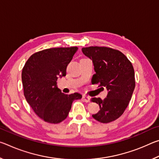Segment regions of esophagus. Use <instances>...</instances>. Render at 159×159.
Returning <instances> with one entry per match:
<instances>
[{"mask_svg":"<svg viewBox=\"0 0 159 159\" xmlns=\"http://www.w3.org/2000/svg\"><path fill=\"white\" fill-rule=\"evenodd\" d=\"M83 99L84 100L85 102H90V98L88 96H85V95H83Z\"/></svg>","mask_w":159,"mask_h":159,"instance_id":"esophagus-1","label":"esophagus"}]
</instances>
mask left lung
I'll return each mask as SVG.
<instances>
[{
	"label": "left lung",
	"instance_id": "1",
	"mask_svg": "<svg viewBox=\"0 0 159 159\" xmlns=\"http://www.w3.org/2000/svg\"><path fill=\"white\" fill-rule=\"evenodd\" d=\"M85 56L93 60L95 74L92 83L105 87L109 91L104 99L93 98L99 110L93 117L102 123L116 120L128 106L135 87L133 64L120 51L108 47L90 46L82 48Z\"/></svg>",
	"mask_w": 159,
	"mask_h": 159
}]
</instances>
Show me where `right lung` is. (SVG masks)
<instances>
[{"label": "right lung", "instance_id": "1", "mask_svg": "<svg viewBox=\"0 0 159 159\" xmlns=\"http://www.w3.org/2000/svg\"><path fill=\"white\" fill-rule=\"evenodd\" d=\"M78 47L52 48L35 52L26 61L21 72L24 95L34 111L49 123L65 119L74 99L82 95H66L57 87L59 77L66 76L68 64Z\"/></svg>", "mask_w": 159, "mask_h": 159}]
</instances>
